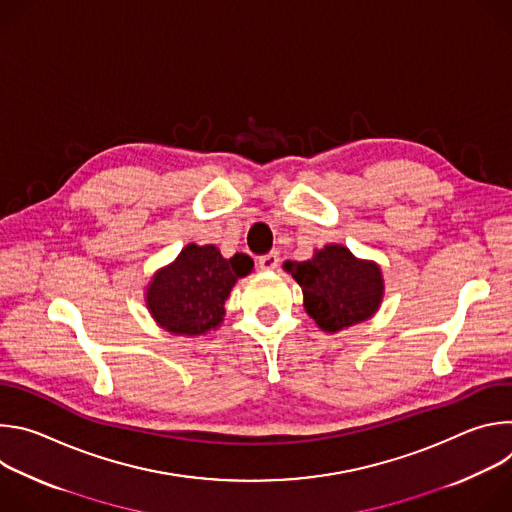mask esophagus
<instances>
[{"instance_id":"1","label":"esophagus","mask_w":512,"mask_h":512,"mask_svg":"<svg viewBox=\"0 0 512 512\" xmlns=\"http://www.w3.org/2000/svg\"><path fill=\"white\" fill-rule=\"evenodd\" d=\"M277 265H279V255H277V251H271V253L259 257V267H261L263 271H273V269H277Z\"/></svg>"}]
</instances>
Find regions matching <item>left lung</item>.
Returning a JSON list of instances; mask_svg holds the SVG:
<instances>
[{
	"mask_svg": "<svg viewBox=\"0 0 512 512\" xmlns=\"http://www.w3.org/2000/svg\"><path fill=\"white\" fill-rule=\"evenodd\" d=\"M302 291L304 308L324 332L369 320L383 302V273L375 261L356 259L342 245H326L308 261H285Z\"/></svg>",
	"mask_w": 512,
	"mask_h": 512,
	"instance_id": "obj_1",
	"label": "left lung"
}]
</instances>
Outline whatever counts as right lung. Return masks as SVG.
Listing matches in <instances>:
<instances>
[{"instance_id":"right-lung-1","label":"right lung","mask_w":512,"mask_h":512,"mask_svg":"<svg viewBox=\"0 0 512 512\" xmlns=\"http://www.w3.org/2000/svg\"><path fill=\"white\" fill-rule=\"evenodd\" d=\"M251 271L253 259L245 253L225 259L214 245L190 243L152 277L145 304L164 330L200 336L223 322L233 285Z\"/></svg>"}]
</instances>
